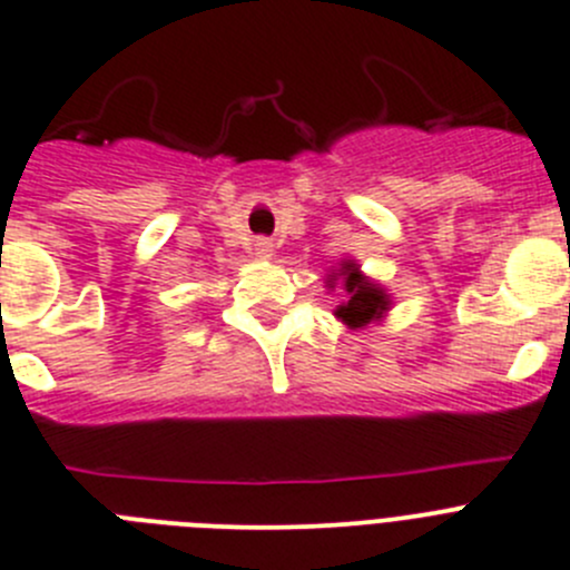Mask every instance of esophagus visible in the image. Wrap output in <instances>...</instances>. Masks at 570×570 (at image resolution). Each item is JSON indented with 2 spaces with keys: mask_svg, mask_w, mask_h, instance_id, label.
Wrapping results in <instances>:
<instances>
[{
  "mask_svg": "<svg viewBox=\"0 0 570 570\" xmlns=\"http://www.w3.org/2000/svg\"><path fill=\"white\" fill-rule=\"evenodd\" d=\"M253 249L258 258H269V255H273V242H267V238H255Z\"/></svg>",
  "mask_w": 570,
  "mask_h": 570,
  "instance_id": "obj_1",
  "label": "esophagus"
}]
</instances>
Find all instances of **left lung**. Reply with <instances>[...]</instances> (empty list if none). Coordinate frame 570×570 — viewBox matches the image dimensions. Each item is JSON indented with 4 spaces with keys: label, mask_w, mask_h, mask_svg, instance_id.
<instances>
[{
    "label": "left lung",
    "mask_w": 570,
    "mask_h": 570,
    "mask_svg": "<svg viewBox=\"0 0 570 570\" xmlns=\"http://www.w3.org/2000/svg\"><path fill=\"white\" fill-rule=\"evenodd\" d=\"M337 275H343V286L348 292V301L337 309V317L343 323H348L351 328H360L365 323H371L374 317H382V312L387 309L385 292L376 284H368L363 275L357 273L354 264H343Z\"/></svg>",
    "instance_id": "1"
}]
</instances>
